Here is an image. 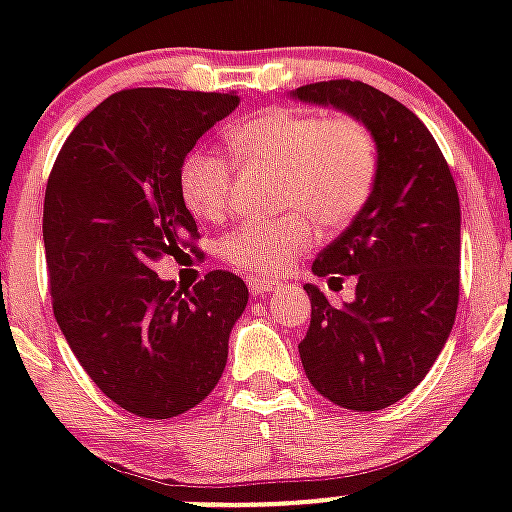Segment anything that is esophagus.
<instances>
[{
  "mask_svg": "<svg viewBox=\"0 0 512 512\" xmlns=\"http://www.w3.org/2000/svg\"><path fill=\"white\" fill-rule=\"evenodd\" d=\"M279 287L276 281H268V279H249V292H252V297H260L265 295V292H273V289Z\"/></svg>",
  "mask_w": 512,
  "mask_h": 512,
  "instance_id": "1",
  "label": "esophagus"
}]
</instances>
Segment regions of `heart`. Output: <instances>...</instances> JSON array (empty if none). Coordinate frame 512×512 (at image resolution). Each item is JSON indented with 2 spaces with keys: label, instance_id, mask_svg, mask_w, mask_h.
<instances>
[{
  "label": "heart",
  "instance_id": "1",
  "mask_svg": "<svg viewBox=\"0 0 512 512\" xmlns=\"http://www.w3.org/2000/svg\"><path fill=\"white\" fill-rule=\"evenodd\" d=\"M241 167L279 172L276 207L287 215L257 220L228 233L220 244L236 271L273 279L316 241V223L345 228L372 199L380 154L372 130L358 116H313L292 108H265L225 130ZM231 159L196 148L180 164L185 207L207 223H223L233 204Z\"/></svg>",
  "mask_w": 512,
  "mask_h": 512
}]
</instances>
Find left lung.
Listing matches in <instances>:
<instances>
[{"instance_id": "left-lung-1", "label": "left lung", "mask_w": 512, "mask_h": 512, "mask_svg": "<svg viewBox=\"0 0 512 512\" xmlns=\"http://www.w3.org/2000/svg\"><path fill=\"white\" fill-rule=\"evenodd\" d=\"M292 95L358 116L377 140L372 199L313 263L316 276H356V300L335 308L305 284L311 327L300 342L321 396L377 412L420 385L454 327L460 196L428 127L396 98L350 79L305 84Z\"/></svg>"}]
</instances>
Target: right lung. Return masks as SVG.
Segmentation results:
<instances>
[{
	"label": "right lung",
	"mask_w": 512,
	"mask_h": 512,
	"mask_svg": "<svg viewBox=\"0 0 512 512\" xmlns=\"http://www.w3.org/2000/svg\"><path fill=\"white\" fill-rule=\"evenodd\" d=\"M236 106V92H114L76 124L47 180L44 257L60 332L90 380L146 420L177 417L215 390L247 308V284L231 271L193 289L154 271L185 249L204 257L180 164Z\"/></svg>",
	"instance_id": "right-lung-1"
}]
</instances>
